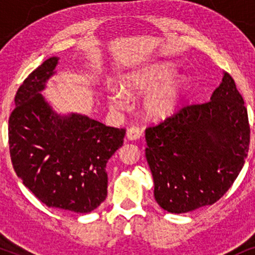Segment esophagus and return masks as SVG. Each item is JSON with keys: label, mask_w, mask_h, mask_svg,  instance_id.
Wrapping results in <instances>:
<instances>
[{"label": "esophagus", "mask_w": 255, "mask_h": 255, "mask_svg": "<svg viewBox=\"0 0 255 255\" xmlns=\"http://www.w3.org/2000/svg\"><path fill=\"white\" fill-rule=\"evenodd\" d=\"M142 135V130L138 127H131L127 132V137L130 140H137Z\"/></svg>", "instance_id": "esophagus-1"}]
</instances>
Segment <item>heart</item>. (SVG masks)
Segmentation results:
<instances>
[{
    "mask_svg": "<svg viewBox=\"0 0 255 255\" xmlns=\"http://www.w3.org/2000/svg\"><path fill=\"white\" fill-rule=\"evenodd\" d=\"M175 74V68L169 64H158L142 68L132 73L125 79V88L128 93H142L160 82L166 81ZM184 79L176 78L162 83L147 96L145 101V109L149 116L156 120L166 118L173 113L181 95H182ZM110 106L115 109H123L127 107V94L124 90L114 88L108 95Z\"/></svg>",
    "mask_w": 255,
    "mask_h": 255,
    "instance_id": "b5f03b06",
    "label": "heart"
}]
</instances>
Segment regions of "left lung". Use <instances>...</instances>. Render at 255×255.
Masks as SVG:
<instances>
[{"label":"left lung","instance_id":"1","mask_svg":"<svg viewBox=\"0 0 255 255\" xmlns=\"http://www.w3.org/2000/svg\"><path fill=\"white\" fill-rule=\"evenodd\" d=\"M145 132L155 201L172 214L216 203L239 175L250 148L247 109L229 73L210 101L183 107Z\"/></svg>","mask_w":255,"mask_h":255}]
</instances>
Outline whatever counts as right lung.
Segmentation results:
<instances>
[{
    "mask_svg": "<svg viewBox=\"0 0 255 255\" xmlns=\"http://www.w3.org/2000/svg\"><path fill=\"white\" fill-rule=\"evenodd\" d=\"M58 60H45L17 90L9 117L10 158L17 176L45 205L87 214L106 200L107 162L123 145L125 128L52 110L40 92Z\"/></svg>",
    "mask_w": 255,
    "mask_h": 255,
    "instance_id": "1",
    "label": "right lung"
}]
</instances>
